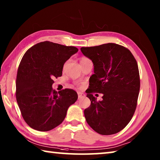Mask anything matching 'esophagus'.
<instances>
[{
  "instance_id": "esophagus-1",
  "label": "esophagus",
  "mask_w": 160,
  "mask_h": 160,
  "mask_svg": "<svg viewBox=\"0 0 160 160\" xmlns=\"http://www.w3.org/2000/svg\"><path fill=\"white\" fill-rule=\"evenodd\" d=\"M78 99L82 98V97H84L85 96V94L82 92H78Z\"/></svg>"
}]
</instances>
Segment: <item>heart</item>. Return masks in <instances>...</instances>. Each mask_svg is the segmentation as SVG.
I'll return each instance as SVG.
<instances>
[{"mask_svg":"<svg viewBox=\"0 0 160 160\" xmlns=\"http://www.w3.org/2000/svg\"><path fill=\"white\" fill-rule=\"evenodd\" d=\"M87 59H88V58H86V57H82V58H81V59H80V61H84V60H87Z\"/></svg>","mask_w":160,"mask_h":160,"instance_id":"heart-1","label":"heart"}]
</instances>
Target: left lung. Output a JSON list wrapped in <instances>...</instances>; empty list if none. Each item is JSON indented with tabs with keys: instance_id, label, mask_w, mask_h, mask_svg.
Here are the masks:
<instances>
[{
	"instance_id": "left-lung-1",
	"label": "left lung",
	"mask_w": 160,
	"mask_h": 160,
	"mask_svg": "<svg viewBox=\"0 0 160 160\" xmlns=\"http://www.w3.org/2000/svg\"><path fill=\"white\" fill-rule=\"evenodd\" d=\"M80 50L94 64L87 92L91 104L84 111L87 123L101 135L117 133L131 121L137 107L140 86L137 61L128 48L114 43ZM95 92L103 94L102 101H96Z\"/></svg>"
}]
</instances>
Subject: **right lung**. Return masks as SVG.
<instances>
[{
	"label": "right lung",
	"mask_w": 160,
	"mask_h": 160,
	"mask_svg": "<svg viewBox=\"0 0 160 160\" xmlns=\"http://www.w3.org/2000/svg\"><path fill=\"white\" fill-rule=\"evenodd\" d=\"M78 51L75 47L46 41L34 45L23 56L16 78V99L32 128L48 131L56 128L76 102V92L65 89L57 92L52 85L54 78L62 75L66 61Z\"/></svg>",
	"instance_id": "add662e5"
}]
</instances>
